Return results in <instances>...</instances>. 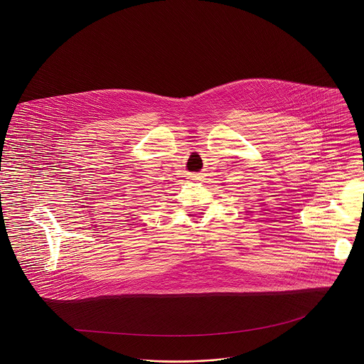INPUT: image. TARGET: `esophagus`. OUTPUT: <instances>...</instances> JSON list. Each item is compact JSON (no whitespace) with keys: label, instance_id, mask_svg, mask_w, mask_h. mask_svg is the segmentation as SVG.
<instances>
[{"label":"esophagus","instance_id":"obj_1","mask_svg":"<svg viewBox=\"0 0 364 364\" xmlns=\"http://www.w3.org/2000/svg\"><path fill=\"white\" fill-rule=\"evenodd\" d=\"M192 178H193V179H195V178H196V176H192Z\"/></svg>","mask_w":364,"mask_h":364}]
</instances>
